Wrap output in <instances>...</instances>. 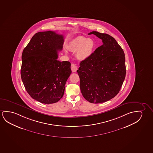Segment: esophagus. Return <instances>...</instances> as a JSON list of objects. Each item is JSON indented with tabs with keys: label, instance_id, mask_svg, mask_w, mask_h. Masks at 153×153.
Returning a JSON list of instances; mask_svg holds the SVG:
<instances>
[{
	"label": "esophagus",
	"instance_id": "esophagus-1",
	"mask_svg": "<svg viewBox=\"0 0 153 153\" xmlns=\"http://www.w3.org/2000/svg\"><path fill=\"white\" fill-rule=\"evenodd\" d=\"M71 69L74 73L76 72L77 70V67L76 66V65L74 64H71Z\"/></svg>",
	"mask_w": 153,
	"mask_h": 153
}]
</instances>
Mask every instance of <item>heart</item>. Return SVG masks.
<instances>
[{"label": "heart", "instance_id": "b5f03b06", "mask_svg": "<svg viewBox=\"0 0 153 153\" xmlns=\"http://www.w3.org/2000/svg\"><path fill=\"white\" fill-rule=\"evenodd\" d=\"M93 39L83 36L76 38L69 44V49L77 53V57L79 60H85L89 57L93 53L95 47Z\"/></svg>", "mask_w": 153, "mask_h": 153}]
</instances>
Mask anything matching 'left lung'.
I'll return each instance as SVG.
<instances>
[{"label": "left lung", "mask_w": 153, "mask_h": 153, "mask_svg": "<svg viewBox=\"0 0 153 153\" xmlns=\"http://www.w3.org/2000/svg\"><path fill=\"white\" fill-rule=\"evenodd\" d=\"M102 45L92 55L80 62L77 71L83 97L91 103L106 102L119 93L126 76L124 51L112 36L91 31Z\"/></svg>", "instance_id": "left-lung-1"}]
</instances>
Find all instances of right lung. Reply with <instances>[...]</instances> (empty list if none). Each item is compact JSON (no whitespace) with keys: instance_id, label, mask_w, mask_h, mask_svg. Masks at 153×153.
Instances as JSON below:
<instances>
[{"instance_id":"right-lung-1","label":"right lung","mask_w":153,"mask_h":153,"mask_svg":"<svg viewBox=\"0 0 153 153\" xmlns=\"http://www.w3.org/2000/svg\"><path fill=\"white\" fill-rule=\"evenodd\" d=\"M64 42V36L55 31L38 32L22 51V80L27 93L38 102L53 104L64 95L71 73V62L57 60Z\"/></svg>"}]
</instances>
